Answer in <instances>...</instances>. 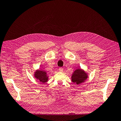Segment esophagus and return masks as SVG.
<instances>
[{
	"instance_id": "obj_1",
	"label": "esophagus",
	"mask_w": 121,
	"mask_h": 121,
	"mask_svg": "<svg viewBox=\"0 0 121 121\" xmlns=\"http://www.w3.org/2000/svg\"><path fill=\"white\" fill-rule=\"evenodd\" d=\"M59 71L60 72H63V69L62 68V67H60V68H59Z\"/></svg>"
}]
</instances>
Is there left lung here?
<instances>
[{
	"label": "left lung",
	"instance_id": "8db88e82",
	"mask_svg": "<svg viewBox=\"0 0 121 121\" xmlns=\"http://www.w3.org/2000/svg\"><path fill=\"white\" fill-rule=\"evenodd\" d=\"M88 78L87 74L83 70L81 69H77L74 71L72 76V81L77 85L82 83Z\"/></svg>",
	"mask_w": 121,
	"mask_h": 121
}]
</instances>
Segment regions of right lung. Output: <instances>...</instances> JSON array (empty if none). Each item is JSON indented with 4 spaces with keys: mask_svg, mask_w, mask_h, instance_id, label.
<instances>
[{
    "mask_svg": "<svg viewBox=\"0 0 121 121\" xmlns=\"http://www.w3.org/2000/svg\"><path fill=\"white\" fill-rule=\"evenodd\" d=\"M35 76L36 79L40 81L42 83H45L48 80L47 73L42 70H38L35 72Z\"/></svg>",
    "mask_w": 121,
    "mask_h": 121,
    "instance_id": "add662e5",
    "label": "right lung"
}]
</instances>
